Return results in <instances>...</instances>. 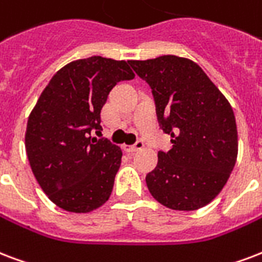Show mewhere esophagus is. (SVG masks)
<instances>
[{
  "label": "esophagus",
  "mask_w": 262,
  "mask_h": 262,
  "mask_svg": "<svg viewBox=\"0 0 262 262\" xmlns=\"http://www.w3.org/2000/svg\"><path fill=\"white\" fill-rule=\"evenodd\" d=\"M144 147V143H143V140H137L135 144L132 145H125V149L126 151H129V152H135V151H139V149H141Z\"/></svg>",
  "instance_id": "1"
}]
</instances>
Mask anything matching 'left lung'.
<instances>
[{"instance_id": "left-lung-1", "label": "left lung", "mask_w": 262, "mask_h": 262, "mask_svg": "<svg viewBox=\"0 0 262 262\" xmlns=\"http://www.w3.org/2000/svg\"><path fill=\"white\" fill-rule=\"evenodd\" d=\"M129 64L151 88L159 127L173 144L158 152L157 167L145 177L149 192L173 210L206 206L236 162L232 107L192 60L165 55Z\"/></svg>"}]
</instances>
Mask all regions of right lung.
Listing matches in <instances>:
<instances>
[{
	"label": "right lung",
	"instance_id": "add662e5",
	"mask_svg": "<svg viewBox=\"0 0 262 262\" xmlns=\"http://www.w3.org/2000/svg\"><path fill=\"white\" fill-rule=\"evenodd\" d=\"M123 60L92 56L52 77L29 117L26 151L38 184L52 202L89 213L108 201L122 151L101 130V110L117 82L133 79Z\"/></svg>",
	"mask_w": 262,
	"mask_h": 262
}]
</instances>
